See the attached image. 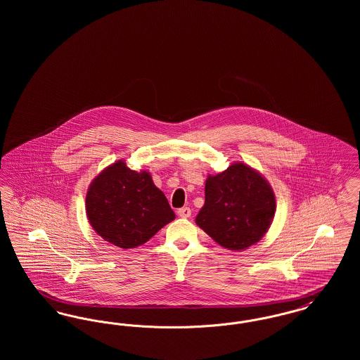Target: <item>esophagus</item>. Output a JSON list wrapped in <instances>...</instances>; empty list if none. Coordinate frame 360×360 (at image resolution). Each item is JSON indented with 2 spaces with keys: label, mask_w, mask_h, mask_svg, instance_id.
<instances>
[{
  "label": "esophagus",
  "mask_w": 360,
  "mask_h": 360,
  "mask_svg": "<svg viewBox=\"0 0 360 360\" xmlns=\"http://www.w3.org/2000/svg\"><path fill=\"white\" fill-rule=\"evenodd\" d=\"M178 216L179 217H182V219H188L191 216V209L188 207V206H185V207H181V209H178Z\"/></svg>",
  "instance_id": "esophagus-1"
}]
</instances>
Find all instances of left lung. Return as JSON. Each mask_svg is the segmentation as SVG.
<instances>
[{
	"label": "left lung",
	"instance_id": "8db88e82",
	"mask_svg": "<svg viewBox=\"0 0 360 360\" xmlns=\"http://www.w3.org/2000/svg\"><path fill=\"white\" fill-rule=\"evenodd\" d=\"M275 197L266 179L244 163L209 175L205 204L197 225L228 250H245L263 238L273 223Z\"/></svg>",
	"mask_w": 360,
	"mask_h": 360
}]
</instances>
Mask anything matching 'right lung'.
<instances>
[{
	"mask_svg": "<svg viewBox=\"0 0 360 360\" xmlns=\"http://www.w3.org/2000/svg\"><path fill=\"white\" fill-rule=\"evenodd\" d=\"M86 212L94 231L120 248L144 244L175 219L150 172L131 170L121 160L91 182Z\"/></svg>",
	"mask_w": 360,
	"mask_h": 360,
	"instance_id": "add662e5",
	"label": "right lung"
}]
</instances>
